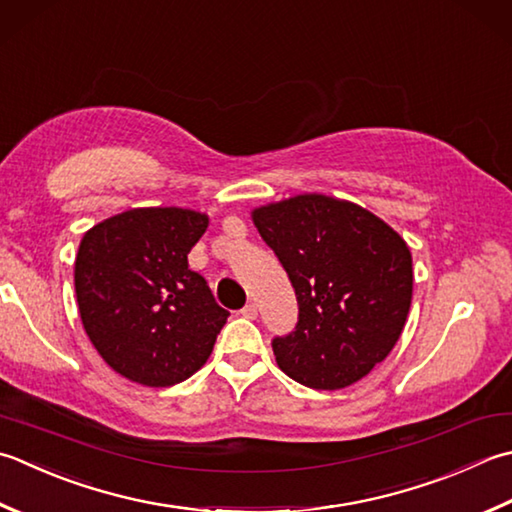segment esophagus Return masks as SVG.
<instances>
[{
    "label": "esophagus",
    "instance_id": "obj_1",
    "mask_svg": "<svg viewBox=\"0 0 512 512\" xmlns=\"http://www.w3.org/2000/svg\"><path fill=\"white\" fill-rule=\"evenodd\" d=\"M242 315H244L246 319H255V317H257V304H253V302L246 304V306L242 308Z\"/></svg>",
    "mask_w": 512,
    "mask_h": 512
}]
</instances>
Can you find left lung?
Listing matches in <instances>:
<instances>
[{
    "instance_id": "left-lung-1",
    "label": "left lung",
    "mask_w": 512,
    "mask_h": 512,
    "mask_svg": "<svg viewBox=\"0 0 512 512\" xmlns=\"http://www.w3.org/2000/svg\"><path fill=\"white\" fill-rule=\"evenodd\" d=\"M297 295V326L273 339L279 368L317 390L355 384L384 362L413 299L406 242L366 208L297 195L253 210Z\"/></svg>"
}]
</instances>
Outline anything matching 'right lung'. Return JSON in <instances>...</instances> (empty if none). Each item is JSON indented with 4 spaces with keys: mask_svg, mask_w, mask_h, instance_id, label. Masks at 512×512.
Returning <instances> with one entry per match:
<instances>
[{
    "mask_svg": "<svg viewBox=\"0 0 512 512\" xmlns=\"http://www.w3.org/2000/svg\"><path fill=\"white\" fill-rule=\"evenodd\" d=\"M208 217L184 208H133L84 235L75 293L90 342L122 377L150 388L184 382L213 353L228 310L188 253Z\"/></svg>",
    "mask_w": 512,
    "mask_h": 512,
    "instance_id": "1",
    "label": "right lung"
}]
</instances>
